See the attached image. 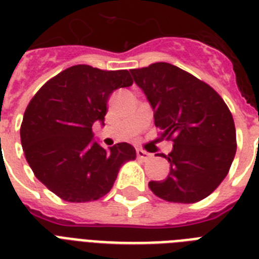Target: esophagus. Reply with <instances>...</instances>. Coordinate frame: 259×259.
Instances as JSON below:
<instances>
[{
    "label": "esophagus",
    "instance_id": "34e87169",
    "mask_svg": "<svg viewBox=\"0 0 259 259\" xmlns=\"http://www.w3.org/2000/svg\"><path fill=\"white\" fill-rule=\"evenodd\" d=\"M136 155H138V158L142 159V160H148V159L152 158V154H150V152H147V151L144 150H140V148L136 150Z\"/></svg>",
    "mask_w": 259,
    "mask_h": 259
}]
</instances>
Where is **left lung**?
<instances>
[{
	"mask_svg": "<svg viewBox=\"0 0 259 259\" xmlns=\"http://www.w3.org/2000/svg\"><path fill=\"white\" fill-rule=\"evenodd\" d=\"M132 77L154 109L162 139L172 151L160 155L168 177L152 181L155 195L174 203L204 199L226 178L237 151L234 119L211 87L168 63L131 69Z\"/></svg>",
	"mask_w": 259,
	"mask_h": 259,
	"instance_id": "1",
	"label": "left lung"
}]
</instances>
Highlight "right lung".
<instances>
[{
	"label": "right lung",
	"mask_w": 259,
	"mask_h": 259,
	"mask_svg": "<svg viewBox=\"0 0 259 259\" xmlns=\"http://www.w3.org/2000/svg\"><path fill=\"white\" fill-rule=\"evenodd\" d=\"M130 72L73 65L48 80L29 101L21 144L36 178L67 202H91L108 194L120 167L136 158L135 148L117 143L105 150L92 125L104 124L113 91L132 85Z\"/></svg>",
	"instance_id": "add662e5"
}]
</instances>
